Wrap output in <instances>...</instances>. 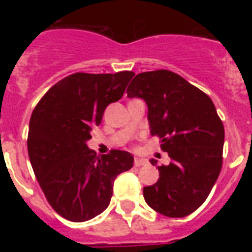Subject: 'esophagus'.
I'll return each instance as SVG.
<instances>
[{
	"mask_svg": "<svg viewBox=\"0 0 252 252\" xmlns=\"http://www.w3.org/2000/svg\"><path fill=\"white\" fill-rule=\"evenodd\" d=\"M148 162H146V159H144V158H134V166L136 167H140V166H144L146 165Z\"/></svg>",
	"mask_w": 252,
	"mask_h": 252,
	"instance_id": "obj_1",
	"label": "esophagus"
}]
</instances>
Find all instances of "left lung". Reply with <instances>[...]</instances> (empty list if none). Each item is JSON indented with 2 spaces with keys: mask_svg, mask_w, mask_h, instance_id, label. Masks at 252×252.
<instances>
[{
  "mask_svg": "<svg viewBox=\"0 0 252 252\" xmlns=\"http://www.w3.org/2000/svg\"><path fill=\"white\" fill-rule=\"evenodd\" d=\"M126 96L145 100L150 133L161 138V149L171 158L167 166H158L157 183L144 187L146 204L166 217L191 215L205 201L222 166L225 130L212 99L165 69L137 74Z\"/></svg>",
  "mask_w": 252,
  "mask_h": 252,
  "instance_id": "8db88e82",
  "label": "left lung"
}]
</instances>
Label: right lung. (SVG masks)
Here are the masks:
<instances>
[{"label": "right lung", "mask_w": 252, "mask_h": 252, "mask_svg": "<svg viewBox=\"0 0 252 252\" xmlns=\"http://www.w3.org/2000/svg\"><path fill=\"white\" fill-rule=\"evenodd\" d=\"M133 72L76 73L59 81L30 119L29 157L41 191L64 219L84 222L110 205L114 180L133 166V156L111 150L96 157L89 149L93 126L122 98Z\"/></svg>", "instance_id": "obj_1"}]
</instances>
